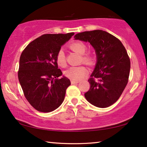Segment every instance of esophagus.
I'll use <instances>...</instances> for the list:
<instances>
[{"label": "esophagus", "instance_id": "obj_1", "mask_svg": "<svg viewBox=\"0 0 147 147\" xmlns=\"http://www.w3.org/2000/svg\"><path fill=\"white\" fill-rule=\"evenodd\" d=\"M79 81H74V80H71V84H78V83H79Z\"/></svg>", "mask_w": 147, "mask_h": 147}]
</instances>
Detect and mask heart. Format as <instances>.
<instances>
[{
  "label": "heart",
  "instance_id": "1",
  "mask_svg": "<svg viewBox=\"0 0 147 147\" xmlns=\"http://www.w3.org/2000/svg\"><path fill=\"white\" fill-rule=\"evenodd\" d=\"M68 47L72 51L80 54L82 61L88 65H92L94 62V58L92 54L86 53L87 50V46L84 42L80 41H76L70 43ZM55 60L57 65L61 67H65L67 65L65 53L62 49L57 51L55 55ZM88 73V70L85 66L80 65L71 67L65 71V76L71 80L79 81L83 79Z\"/></svg>",
  "mask_w": 147,
  "mask_h": 147
}]
</instances>
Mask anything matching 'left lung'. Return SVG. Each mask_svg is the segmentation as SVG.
Instances as JSON below:
<instances>
[{"instance_id":"8db88e82","label":"left lung","mask_w":147,"mask_h":147,"mask_svg":"<svg viewBox=\"0 0 147 147\" xmlns=\"http://www.w3.org/2000/svg\"><path fill=\"white\" fill-rule=\"evenodd\" d=\"M76 39L88 41L97 55V63L88 82L90 88L84 94L90 104L106 108L119 99L128 82L130 61L122 42L114 35L94 30L77 33Z\"/></svg>"}]
</instances>
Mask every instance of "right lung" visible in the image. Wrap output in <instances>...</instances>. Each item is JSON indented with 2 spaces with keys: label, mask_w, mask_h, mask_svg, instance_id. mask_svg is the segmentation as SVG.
<instances>
[{
  "label": "right lung",
  "mask_w": 147,
  "mask_h": 147,
  "mask_svg": "<svg viewBox=\"0 0 147 147\" xmlns=\"http://www.w3.org/2000/svg\"><path fill=\"white\" fill-rule=\"evenodd\" d=\"M74 33L45 34L31 41L22 52L18 78L26 99L41 112H50L59 107L71 85L66 77L60 78L55 55L62 45Z\"/></svg>",
  "instance_id": "add662e5"
}]
</instances>
